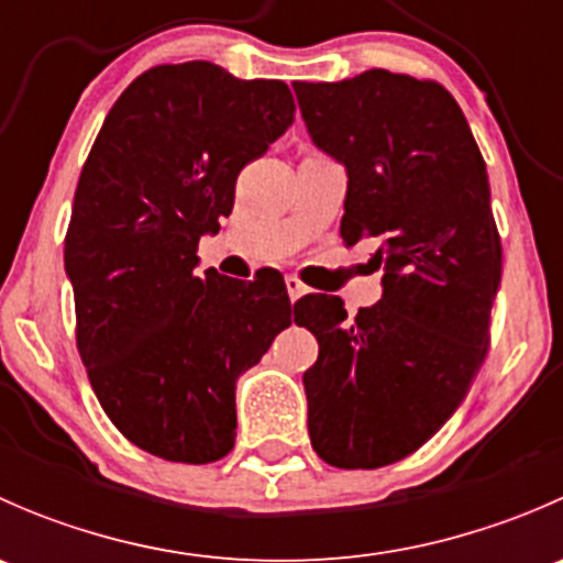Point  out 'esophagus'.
<instances>
[{
	"mask_svg": "<svg viewBox=\"0 0 563 563\" xmlns=\"http://www.w3.org/2000/svg\"><path fill=\"white\" fill-rule=\"evenodd\" d=\"M286 288H288V297H291V302H297V299L302 297L305 291H308V286H305V283L299 280L297 275H288L286 277Z\"/></svg>",
	"mask_w": 563,
	"mask_h": 563,
	"instance_id": "esophagus-1",
	"label": "esophagus"
}]
</instances>
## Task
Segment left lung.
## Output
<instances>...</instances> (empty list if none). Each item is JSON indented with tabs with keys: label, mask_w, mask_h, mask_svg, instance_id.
I'll use <instances>...</instances> for the list:
<instances>
[{
	"label": "left lung",
	"mask_w": 563,
	"mask_h": 563,
	"mask_svg": "<svg viewBox=\"0 0 563 563\" xmlns=\"http://www.w3.org/2000/svg\"><path fill=\"white\" fill-rule=\"evenodd\" d=\"M318 150L349 172L340 236L373 242L384 297L349 318L327 294L299 299L318 340L305 371L308 430L338 468H382L455 413L490 343L501 236L468 122L430 78L373 70L294 84Z\"/></svg>",
	"instance_id": "obj_1"
}]
</instances>
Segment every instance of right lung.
Returning a JSON list of instances; mask_svg holds the SVG:
<instances>
[{"instance_id": "right-lung-1", "label": "right lung", "mask_w": 563, "mask_h": 563, "mask_svg": "<svg viewBox=\"0 0 563 563\" xmlns=\"http://www.w3.org/2000/svg\"><path fill=\"white\" fill-rule=\"evenodd\" d=\"M294 111L283 81L157 65L119 95L84 163L65 234L76 345L108 419L150 455H229L236 378L291 323L283 277L198 275L196 253Z\"/></svg>"}]
</instances>
